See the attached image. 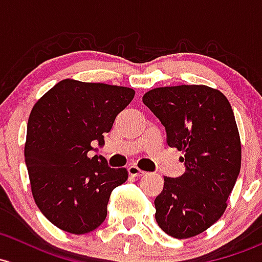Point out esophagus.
Segmentation results:
<instances>
[{
  "mask_svg": "<svg viewBox=\"0 0 262 262\" xmlns=\"http://www.w3.org/2000/svg\"><path fill=\"white\" fill-rule=\"evenodd\" d=\"M128 173L133 177H142V176L145 174L144 170H142L140 168H138L137 166H129L128 167Z\"/></svg>",
  "mask_w": 262,
  "mask_h": 262,
  "instance_id": "esophagus-1",
  "label": "esophagus"
}]
</instances>
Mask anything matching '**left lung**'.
<instances>
[{
	"label": "left lung",
	"mask_w": 262,
	"mask_h": 262,
	"mask_svg": "<svg viewBox=\"0 0 262 262\" xmlns=\"http://www.w3.org/2000/svg\"><path fill=\"white\" fill-rule=\"evenodd\" d=\"M143 103L166 128L168 145L184 153L186 172L164 177L154 201L157 224L172 237H193L224 214L240 173L233 110L221 92L206 85L157 88Z\"/></svg>",
	"instance_id": "left-lung-1"
}]
</instances>
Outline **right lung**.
<instances>
[{
  "instance_id": "obj_1",
  "label": "right lung",
  "mask_w": 262,
  "mask_h": 262,
  "mask_svg": "<svg viewBox=\"0 0 262 262\" xmlns=\"http://www.w3.org/2000/svg\"><path fill=\"white\" fill-rule=\"evenodd\" d=\"M125 86L65 80L35 104L27 123L25 163L32 196L43 216L66 232L82 235L105 220L110 193L128 180L100 154L115 118L133 100Z\"/></svg>"
}]
</instances>
